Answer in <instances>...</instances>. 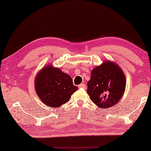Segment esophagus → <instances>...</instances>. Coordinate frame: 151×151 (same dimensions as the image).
<instances>
[{
	"mask_svg": "<svg viewBox=\"0 0 151 151\" xmlns=\"http://www.w3.org/2000/svg\"><path fill=\"white\" fill-rule=\"evenodd\" d=\"M85 84H84V83H82V84H80V85H78V87L79 88H85Z\"/></svg>",
	"mask_w": 151,
	"mask_h": 151,
	"instance_id": "1",
	"label": "esophagus"
}]
</instances>
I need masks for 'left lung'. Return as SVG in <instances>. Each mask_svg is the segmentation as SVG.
<instances>
[{"instance_id":"obj_1","label":"left lung","mask_w":151,"mask_h":151,"mask_svg":"<svg viewBox=\"0 0 151 151\" xmlns=\"http://www.w3.org/2000/svg\"><path fill=\"white\" fill-rule=\"evenodd\" d=\"M126 88V79L121 68L106 60L94 68L87 82V93L100 108L108 109L119 102Z\"/></svg>"}]
</instances>
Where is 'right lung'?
<instances>
[{
  "instance_id": "add662e5",
  "label": "right lung",
  "mask_w": 151,
  "mask_h": 151,
  "mask_svg": "<svg viewBox=\"0 0 151 151\" xmlns=\"http://www.w3.org/2000/svg\"><path fill=\"white\" fill-rule=\"evenodd\" d=\"M36 93L42 102L50 107H59L69 100L78 87L71 76L51 65L40 70L35 79Z\"/></svg>"
}]
</instances>
